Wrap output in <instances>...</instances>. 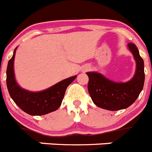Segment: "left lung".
I'll return each instance as SVG.
<instances>
[{
    "mask_svg": "<svg viewBox=\"0 0 152 152\" xmlns=\"http://www.w3.org/2000/svg\"><path fill=\"white\" fill-rule=\"evenodd\" d=\"M136 61L135 75L127 83H115L97 72H88V90L98 107L110 111L123 110L132 105L140 95L145 82L144 61L135 44H127Z\"/></svg>",
    "mask_w": 152,
    "mask_h": 152,
    "instance_id": "left-lung-1",
    "label": "left lung"
}]
</instances>
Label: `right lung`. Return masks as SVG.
Instances as JSON below:
<instances>
[{"mask_svg":"<svg viewBox=\"0 0 152 152\" xmlns=\"http://www.w3.org/2000/svg\"><path fill=\"white\" fill-rule=\"evenodd\" d=\"M16 49L17 47L7 68V86L11 98L21 110L31 115H43L58 110L61 104L66 88L74 81L76 76L64 79L42 91L32 92L22 88L17 84L14 73Z\"/></svg>","mask_w":152,"mask_h":152,"instance_id":"1","label":"right lung"}]
</instances>
